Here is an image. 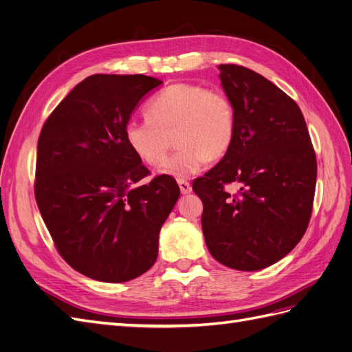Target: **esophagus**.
<instances>
[{
	"label": "esophagus",
	"mask_w": 352,
	"mask_h": 352,
	"mask_svg": "<svg viewBox=\"0 0 352 352\" xmlns=\"http://www.w3.org/2000/svg\"><path fill=\"white\" fill-rule=\"evenodd\" d=\"M177 184H179V188H180V192H182L184 195L189 194L190 190H192V186H190L188 180H177Z\"/></svg>",
	"instance_id": "1"
}]
</instances>
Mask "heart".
<instances>
[{
	"label": "heart",
	"instance_id": "obj_1",
	"mask_svg": "<svg viewBox=\"0 0 352 352\" xmlns=\"http://www.w3.org/2000/svg\"><path fill=\"white\" fill-rule=\"evenodd\" d=\"M173 135L179 148L160 173L184 180L206 168L210 158L228 153L235 135L230 100L219 89L176 83L148 102L146 117L124 126L126 144L150 166L164 162Z\"/></svg>",
	"mask_w": 352,
	"mask_h": 352
}]
</instances>
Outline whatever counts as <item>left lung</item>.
Returning <instances> with one entry per match:
<instances>
[{"mask_svg":"<svg viewBox=\"0 0 352 352\" xmlns=\"http://www.w3.org/2000/svg\"><path fill=\"white\" fill-rule=\"evenodd\" d=\"M235 135L217 166L192 185L204 204L207 248L226 267L254 272L282 260L311 217L317 162L296 102L261 74L220 65ZM235 182L233 197L224 185Z\"/></svg>","mask_w":352,"mask_h":352,"instance_id":"obj_1","label":"left lung"}]
</instances>
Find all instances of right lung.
<instances>
[{
	"instance_id": "add662e5",
	"label": "right lung",
	"mask_w": 352,
	"mask_h": 352,
	"mask_svg": "<svg viewBox=\"0 0 352 352\" xmlns=\"http://www.w3.org/2000/svg\"><path fill=\"white\" fill-rule=\"evenodd\" d=\"M162 83L144 74H92L41 131V216L61 257L94 280L122 283L150 270L160 229L180 195L170 176L136 186L150 172L124 140L132 113Z\"/></svg>"
}]
</instances>
